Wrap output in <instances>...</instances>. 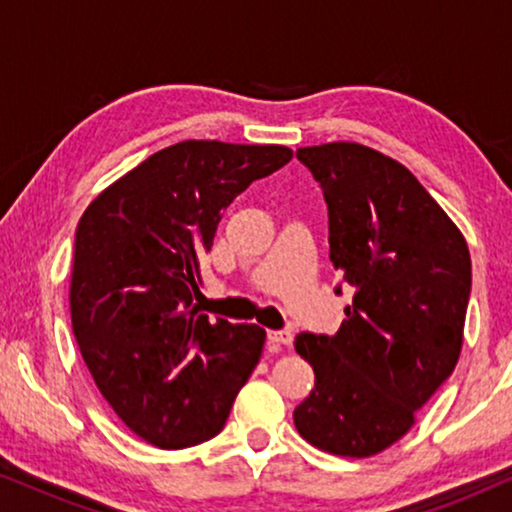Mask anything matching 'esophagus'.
Listing matches in <instances>:
<instances>
[{"label": "esophagus", "mask_w": 512, "mask_h": 512, "mask_svg": "<svg viewBox=\"0 0 512 512\" xmlns=\"http://www.w3.org/2000/svg\"><path fill=\"white\" fill-rule=\"evenodd\" d=\"M268 340L277 347H286V345H291V342H293V333L291 331H270Z\"/></svg>", "instance_id": "obj_1"}]
</instances>
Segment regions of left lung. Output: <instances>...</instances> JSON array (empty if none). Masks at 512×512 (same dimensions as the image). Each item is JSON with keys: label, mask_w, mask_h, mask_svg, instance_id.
<instances>
[{"label": "left lung", "mask_w": 512, "mask_h": 512, "mask_svg": "<svg viewBox=\"0 0 512 512\" xmlns=\"http://www.w3.org/2000/svg\"><path fill=\"white\" fill-rule=\"evenodd\" d=\"M296 158L324 191L331 261L354 300L335 335H296L314 389L293 422L319 450L370 457L408 433L457 366L471 254L394 158L352 142L305 146Z\"/></svg>", "instance_id": "1"}]
</instances>
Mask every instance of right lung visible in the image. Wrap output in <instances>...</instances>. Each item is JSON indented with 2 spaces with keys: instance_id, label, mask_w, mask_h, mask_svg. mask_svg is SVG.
<instances>
[{
  "instance_id": "add662e5",
  "label": "right lung",
  "mask_w": 512,
  "mask_h": 512,
  "mask_svg": "<svg viewBox=\"0 0 512 512\" xmlns=\"http://www.w3.org/2000/svg\"><path fill=\"white\" fill-rule=\"evenodd\" d=\"M291 156L188 139L111 184L76 226L74 338L116 415L160 450L214 438L261 359L263 328L212 324L193 300L223 209Z\"/></svg>"
}]
</instances>
